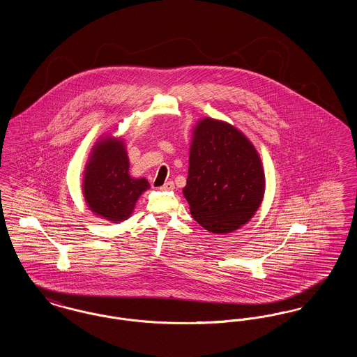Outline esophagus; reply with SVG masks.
<instances>
[{
    "label": "esophagus",
    "mask_w": 357,
    "mask_h": 357,
    "mask_svg": "<svg viewBox=\"0 0 357 357\" xmlns=\"http://www.w3.org/2000/svg\"><path fill=\"white\" fill-rule=\"evenodd\" d=\"M172 188H174V183L172 182H166L163 186L160 187L162 191H170Z\"/></svg>",
    "instance_id": "34e87169"
}]
</instances>
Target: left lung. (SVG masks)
<instances>
[{"label":"left lung","mask_w":357,"mask_h":357,"mask_svg":"<svg viewBox=\"0 0 357 357\" xmlns=\"http://www.w3.org/2000/svg\"><path fill=\"white\" fill-rule=\"evenodd\" d=\"M265 192V174L250 140L229 123L204 118L192 136L183 195L192 218L223 234L255 215Z\"/></svg>","instance_id":"8db88e82"}]
</instances>
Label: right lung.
<instances>
[{"label": "right lung", "instance_id": "1", "mask_svg": "<svg viewBox=\"0 0 357 357\" xmlns=\"http://www.w3.org/2000/svg\"><path fill=\"white\" fill-rule=\"evenodd\" d=\"M130 162L121 139L112 136L98 142L85 167L83 192L91 211L104 220L126 221L139 197L150 188L146 178L130 174Z\"/></svg>", "mask_w": 357, "mask_h": 357}]
</instances>
